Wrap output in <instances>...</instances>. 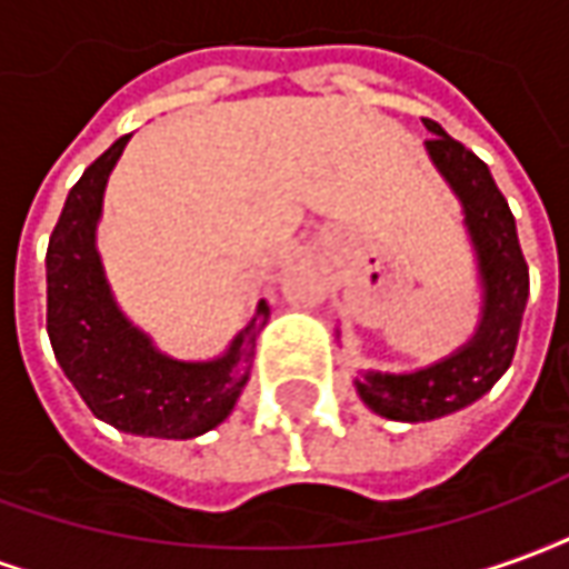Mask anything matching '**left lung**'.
<instances>
[{
  "label": "left lung",
  "instance_id": "obj_1",
  "mask_svg": "<svg viewBox=\"0 0 569 569\" xmlns=\"http://www.w3.org/2000/svg\"><path fill=\"white\" fill-rule=\"evenodd\" d=\"M432 133L423 146L463 210V228L476 256L481 310L472 338L432 366L402 371L366 369L353 378L359 399L387 420L423 423L472 406L500 381L515 357L530 273L518 247L515 216L488 163L423 118ZM341 338V332H335Z\"/></svg>",
  "mask_w": 569,
  "mask_h": 569
}]
</instances>
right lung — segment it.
Returning a JSON list of instances; mask_svg holds the SVG:
<instances>
[{"label":"right lung","mask_w":569,"mask_h":569,"mask_svg":"<svg viewBox=\"0 0 569 569\" xmlns=\"http://www.w3.org/2000/svg\"><path fill=\"white\" fill-rule=\"evenodd\" d=\"M128 140L130 133L112 142L81 173L48 240V338L93 418L130 436L194 439L234 411L271 308L259 301L252 320L212 359L163 353L118 308L97 249V224L106 182Z\"/></svg>","instance_id":"1"}]
</instances>
